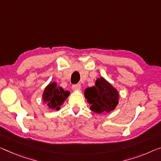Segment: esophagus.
<instances>
[{
  "label": "esophagus",
  "instance_id": "34e87169",
  "mask_svg": "<svg viewBox=\"0 0 161 161\" xmlns=\"http://www.w3.org/2000/svg\"><path fill=\"white\" fill-rule=\"evenodd\" d=\"M81 88V86L80 84H75V85H73L72 86V88L73 91H79Z\"/></svg>",
  "mask_w": 161,
  "mask_h": 161
}]
</instances>
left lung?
Masks as SVG:
<instances>
[{"instance_id": "obj_1", "label": "left lung", "mask_w": 161, "mask_h": 161, "mask_svg": "<svg viewBox=\"0 0 161 161\" xmlns=\"http://www.w3.org/2000/svg\"><path fill=\"white\" fill-rule=\"evenodd\" d=\"M90 109L95 113H109L119 103V91L104 78L96 79L95 86L87 88L84 91Z\"/></svg>"}]
</instances>
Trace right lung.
<instances>
[{"label":"right lung","mask_w":161,"mask_h":161,"mask_svg":"<svg viewBox=\"0 0 161 161\" xmlns=\"http://www.w3.org/2000/svg\"><path fill=\"white\" fill-rule=\"evenodd\" d=\"M70 93L57 85L55 82H50L43 91L42 101L49 108L59 111L60 106L68 97Z\"/></svg>","instance_id":"1"}]
</instances>
